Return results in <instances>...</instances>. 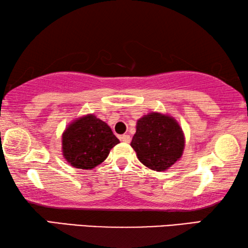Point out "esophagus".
Instances as JSON below:
<instances>
[{
	"label": "esophagus",
	"instance_id": "1",
	"mask_svg": "<svg viewBox=\"0 0 248 248\" xmlns=\"http://www.w3.org/2000/svg\"><path fill=\"white\" fill-rule=\"evenodd\" d=\"M120 140L122 141H124V143H129V141H131V136H129V135H121Z\"/></svg>",
	"mask_w": 248,
	"mask_h": 248
}]
</instances>
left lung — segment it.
Returning <instances> with one entry per match:
<instances>
[{
    "label": "left lung",
    "instance_id": "obj_1",
    "mask_svg": "<svg viewBox=\"0 0 248 248\" xmlns=\"http://www.w3.org/2000/svg\"><path fill=\"white\" fill-rule=\"evenodd\" d=\"M131 146L141 164L149 169L162 171L182 156L185 136L173 117L149 113L137 121Z\"/></svg>",
    "mask_w": 248,
    "mask_h": 248
}]
</instances>
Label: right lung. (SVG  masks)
<instances>
[{
    "label": "right lung",
    "mask_w": 248,
    "mask_h": 248,
    "mask_svg": "<svg viewBox=\"0 0 248 248\" xmlns=\"http://www.w3.org/2000/svg\"><path fill=\"white\" fill-rule=\"evenodd\" d=\"M120 140L111 127L88 114L69 125L62 134V154L75 168L92 169L103 162Z\"/></svg>",
    "instance_id": "add662e5"
}]
</instances>
